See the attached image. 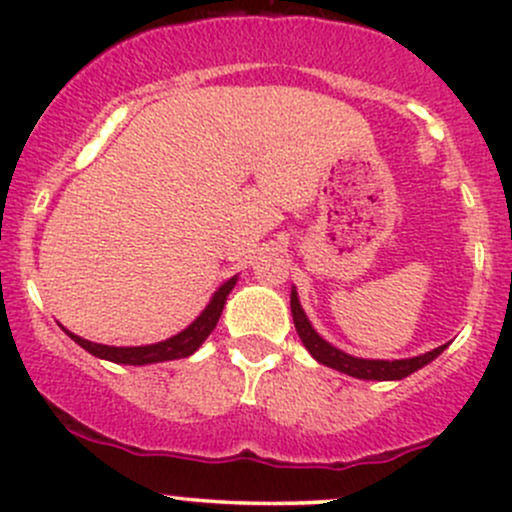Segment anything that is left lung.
Here are the masks:
<instances>
[{
	"instance_id": "1",
	"label": "left lung",
	"mask_w": 512,
	"mask_h": 512,
	"mask_svg": "<svg viewBox=\"0 0 512 512\" xmlns=\"http://www.w3.org/2000/svg\"><path fill=\"white\" fill-rule=\"evenodd\" d=\"M291 315H293V325H296L298 337H301L303 346L310 351V356H313L317 363L339 370V373H346L358 380H402L407 378V375L416 373L419 368L428 366L433 358L440 356L445 349H448V344H443L438 346V349L426 351V354H419L414 358H397V361H383V358H358V356L346 354V351L332 346L327 339H322L320 334L315 332V327L310 325L308 315H305L301 301H298L296 286H291Z\"/></svg>"
}]
</instances>
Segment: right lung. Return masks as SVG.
<instances>
[{
  "mask_svg": "<svg viewBox=\"0 0 512 512\" xmlns=\"http://www.w3.org/2000/svg\"><path fill=\"white\" fill-rule=\"evenodd\" d=\"M238 276H231L228 281H223L219 289L214 291L207 308L197 315V320H192V325H187L185 330L173 334L170 339L156 344H144V346H108V344H96L88 342V339L79 337V334L69 332L67 327H62L69 337L74 339L81 349H86L88 354L103 358V361L120 363V366H149V363H163V361H175V358H187L192 356L199 346L204 344V339L214 332L216 322L223 313V305H226L228 293L236 286Z\"/></svg>",
  "mask_w": 512,
  "mask_h": 512,
  "instance_id": "obj_1",
  "label": "right lung"
}]
</instances>
